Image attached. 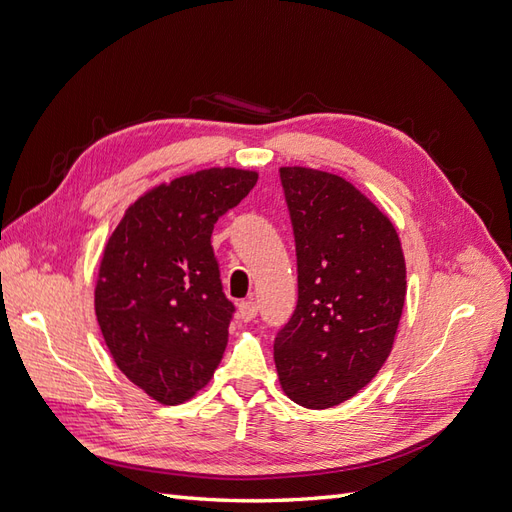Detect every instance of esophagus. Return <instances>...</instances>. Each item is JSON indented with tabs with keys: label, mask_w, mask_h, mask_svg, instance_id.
Instances as JSON below:
<instances>
[{
	"label": "esophagus",
	"mask_w": 512,
	"mask_h": 512,
	"mask_svg": "<svg viewBox=\"0 0 512 512\" xmlns=\"http://www.w3.org/2000/svg\"><path fill=\"white\" fill-rule=\"evenodd\" d=\"M237 307H239V318H241V320L250 322V320H254V318H256L258 307H256V303H254V301H241Z\"/></svg>",
	"instance_id": "esophagus-1"
}]
</instances>
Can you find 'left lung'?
<instances>
[{
  "label": "left lung",
  "instance_id": "8db88e82",
  "mask_svg": "<svg viewBox=\"0 0 512 512\" xmlns=\"http://www.w3.org/2000/svg\"><path fill=\"white\" fill-rule=\"evenodd\" d=\"M299 301L277 333L282 391L303 408L344 404L376 378L406 301V258L389 215L344 177L282 166Z\"/></svg>",
  "mask_w": 512,
  "mask_h": 512
}]
</instances>
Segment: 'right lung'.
<instances>
[{
	"label": "right lung",
	"mask_w": 512,
	"mask_h": 512,
	"mask_svg": "<svg viewBox=\"0 0 512 512\" xmlns=\"http://www.w3.org/2000/svg\"><path fill=\"white\" fill-rule=\"evenodd\" d=\"M258 181L256 170L213 166L138 196L108 237L94 307L115 365L162 406L205 389L235 312L222 292L211 232Z\"/></svg>",
	"instance_id": "right-lung-1"
}]
</instances>
